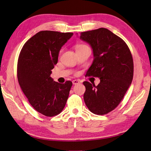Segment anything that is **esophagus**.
I'll return each mask as SVG.
<instances>
[{
	"instance_id": "1",
	"label": "esophagus",
	"mask_w": 151,
	"mask_h": 151,
	"mask_svg": "<svg viewBox=\"0 0 151 151\" xmlns=\"http://www.w3.org/2000/svg\"><path fill=\"white\" fill-rule=\"evenodd\" d=\"M72 83H73V84L74 85H76V84H79L80 83V81H79V80H74V81H72Z\"/></svg>"
}]
</instances>
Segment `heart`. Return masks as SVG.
I'll list each match as a JSON object with an SVG mask.
<instances>
[{
    "label": "heart",
    "instance_id": "obj_1",
    "mask_svg": "<svg viewBox=\"0 0 151 151\" xmlns=\"http://www.w3.org/2000/svg\"><path fill=\"white\" fill-rule=\"evenodd\" d=\"M86 47H88V46H87L86 45L83 44V43H79V44H77V45H76L75 48H76V52H77V51H79V50H81V49H83V48H86ZM62 52V50H61L60 53H61Z\"/></svg>",
    "mask_w": 151,
    "mask_h": 151
}]
</instances>
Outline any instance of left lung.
I'll return each instance as SVG.
<instances>
[{
	"instance_id": "left-lung-1",
	"label": "left lung",
	"mask_w": 151,
	"mask_h": 151,
	"mask_svg": "<svg viewBox=\"0 0 151 151\" xmlns=\"http://www.w3.org/2000/svg\"><path fill=\"white\" fill-rule=\"evenodd\" d=\"M81 39L90 44L94 57L86 76L100 79L96 86L84 82V102L94 114L105 115L118 106L132 83L133 58L124 41L108 29L83 32Z\"/></svg>"
}]
</instances>
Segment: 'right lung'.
Returning a JSON list of instances; mask_svg holds the SVG:
<instances>
[{"label": "right lung", "instance_id": "1", "mask_svg": "<svg viewBox=\"0 0 151 151\" xmlns=\"http://www.w3.org/2000/svg\"><path fill=\"white\" fill-rule=\"evenodd\" d=\"M72 35L40 31L24 43L18 58L17 76L21 90L35 110L46 116L60 113L68 98L72 82L58 83L50 74L62 47Z\"/></svg>", "mask_w": 151, "mask_h": 151}]
</instances>
